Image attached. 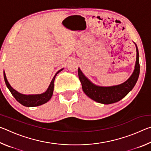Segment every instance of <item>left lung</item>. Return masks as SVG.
<instances>
[{
  "instance_id": "1",
  "label": "left lung",
  "mask_w": 151,
  "mask_h": 151,
  "mask_svg": "<svg viewBox=\"0 0 151 151\" xmlns=\"http://www.w3.org/2000/svg\"><path fill=\"white\" fill-rule=\"evenodd\" d=\"M136 47L137 60L134 72L130 78L121 85L108 86V87L96 86L90 81H88L87 78H86V76L83 75L80 68H78V78L81 83L84 93L93 100L104 104L116 103L124 98L133 88L139 78L140 73L139 54L137 45Z\"/></svg>"
}]
</instances>
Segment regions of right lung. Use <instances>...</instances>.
<instances>
[{
    "mask_svg": "<svg viewBox=\"0 0 151 151\" xmlns=\"http://www.w3.org/2000/svg\"><path fill=\"white\" fill-rule=\"evenodd\" d=\"M63 68L60 69L58 71V72L55 74L54 77H53L52 81L50 84L49 86H48V89L45 93L40 94H35V95H25V94H20L18 93L17 91H15L14 89L11 87V86L10 85L8 81H7L6 75L4 72V78L5 83H6V85L7 88H9V90L11 92L12 96L14 97V99L19 102V103L22 104L23 106H37L41 105L47 103L48 101L50 100L51 97L52 96L53 93V90H54V82L56 76H57L58 73H60L61 70H63Z\"/></svg>",
    "mask_w": 151,
    "mask_h": 151,
    "instance_id": "obj_1",
    "label": "right lung"
}]
</instances>
